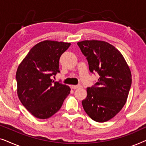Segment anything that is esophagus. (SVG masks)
Here are the masks:
<instances>
[{
  "mask_svg": "<svg viewBox=\"0 0 146 146\" xmlns=\"http://www.w3.org/2000/svg\"><path fill=\"white\" fill-rule=\"evenodd\" d=\"M82 86L80 84H78V85H72L71 86V88L73 89H77V88H81Z\"/></svg>",
  "mask_w": 146,
  "mask_h": 146,
  "instance_id": "1",
  "label": "esophagus"
}]
</instances>
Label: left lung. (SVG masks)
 I'll list each match as a JSON object with an SVG mask.
<instances>
[{
	"mask_svg": "<svg viewBox=\"0 0 146 146\" xmlns=\"http://www.w3.org/2000/svg\"><path fill=\"white\" fill-rule=\"evenodd\" d=\"M77 44L90 71L100 76L94 85L87 88L86 98L82 101L84 110L93 120L108 121L126 102L131 85L130 70L121 54L106 42L84 40Z\"/></svg>",
	"mask_w": 146,
	"mask_h": 146,
	"instance_id": "1",
	"label": "left lung"
}]
</instances>
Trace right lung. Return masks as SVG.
I'll list each match as a JSON object with an SVG mask.
<instances>
[{
	"instance_id": "right-lung-1",
	"label": "right lung",
	"mask_w": 146,
	"mask_h": 146,
	"mask_svg": "<svg viewBox=\"0 0 146 146\" xmlns=\"http://www.w3.org/2000/svg\"><path fill=\"white\" fill-rule=\"evenodd\" d=\"M70 46V43L62 42H41L32 48L19 66L16 74L18 96L37 118L52 116L70 94L69 86L51 79L60 73V58Z\"/></svg>"
}]
</instances>
